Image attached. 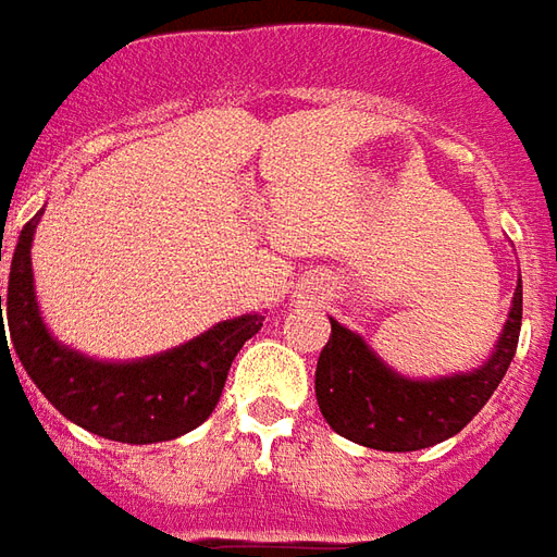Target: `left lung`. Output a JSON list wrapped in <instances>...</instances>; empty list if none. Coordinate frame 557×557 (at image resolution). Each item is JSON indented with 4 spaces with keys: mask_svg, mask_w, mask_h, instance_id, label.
<instances>
[{
    "mask_svg": "<svg viewBox=\"0 0 557 557\" xmlns=\"http://www.w3.org/2000/svg\"><path fill=\"white\" fill-rule=\"evenodd\" d=\"M333 323L314 372V396L333 432L362 447L411 453L459 435L510 369L522 330V278L486 360L471 372L408 377L386 366L360 333Z\"/></svg>",
    "mask_w": 557,
    "mask_h": 557,
    "instance_id": "1",
    "label": "left lung"
}]
</instances>
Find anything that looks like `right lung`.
<instances>
[{"mask_svg":"<svg viewBox=\"0 0 557 557\" xmlns=\"http://www.w3.org/2000/svg\"><path fill=\"white\" fill-rule=\"evenodd\" d=\"M45 209L23 224L8 272V335L45 398L71 423L120 444H159L191 432L215 411L231 362L263 314H239L171 350L140 360H96L47 330L33 278V236ZM2 330V357H11ZM14 366V362H11Z\"/></svg>","mask_w":557,"mask_h":557,"instance_id":"1","label":"right lung"}]
</instances>
